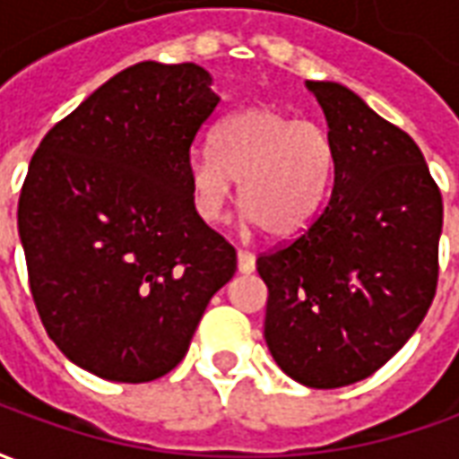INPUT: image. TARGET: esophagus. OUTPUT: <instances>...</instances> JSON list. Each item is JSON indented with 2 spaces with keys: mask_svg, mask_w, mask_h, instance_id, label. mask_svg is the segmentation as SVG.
<instances>
[{
  "mask_svg": "<svg viewBox=\"0 0 459 459\" xmlns=\"http://www.w3.org/2000/svg\"><path fill=\"white\" fill-rule=\"evenodd\" d=\"M253 270H255V255L248 250H238V273L248 275Z\"/></svg>",
  "mask_w": 459,
  "mask_h": 459,
  "instance_id": "esophagus-1",
  "label": "esophagus"
}]
</instances>
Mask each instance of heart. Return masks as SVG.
I'll list each match as a JSON object with an SVG mask.
<instances>
[{
  "instance_id": "obj_1",
  "label": "heart",
  "mask_w": 459,
  "mask_h": 459,
  "mask_svg": "<svg viewBox=\"0 0 459 459\" xmlns=\"http://www.w3.org/2000/svg\"><path fill=\"white\" fill-rule=\"evenodd\" d=\"M334 150L317 122L255 105L230 115L213 132V154L189 161L194 209L204 223L226 219L233 181L250 223L268 236L290 240L317 221L327 199Z\"/></svg>"
}]
</instances>
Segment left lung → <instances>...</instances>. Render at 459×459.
<instances>
[{"instance_id":"1","label":"left lung","mask_w":459,"mask_h":459,"mask_svg":"<svg viewBox=\"0 0 459 459\" xmlns=\"http://www.w3.org/2000/svg\"><path fill=\"white\" fill-rule=\"evenodd\" d=\"M334 150L329 201L285 248L260 255L265 344L309 388L378 371L413 337L437 285L443 196L423 152L346 85L307 81Z\"/></svg>"}]
</instances>
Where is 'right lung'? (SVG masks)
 <instances>
[{
	"instance_id": "1",
	"label": "right lung",
	"mask_w": 459,
	"mask_h": 459,
	"mask_svg": "<svg viewBox=\"0 0 459 459\" xmlns=\"http://www.w3.org/2000/svg\"><path fill=\"white\" fill-rule=\"evenodd\" d=\"M196 64L125 68L48 130L19 196V238L48 337L117 384L169 374L236 250L194 209L189 150L219 95Z\"/></svg>"
}]
</instances>
